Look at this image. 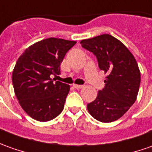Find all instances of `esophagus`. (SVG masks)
<instances>
[{
	"instance_id": "34e87169",
	"label": "esophagus",
	"mask_w": 152,
	"mask_h": 152,
	"mask_svg": "<svg viewBox=\"0 0 152 152\" xmlns=\"http://www.w3.org/2000/svg\"><path fill=\"white\" fill-rule=\"evenodd\" d=\"M73 86H74V88H76V89H81V88H83V87H84V86H82V85H76V84L73 85Z\"/></svg>"
}]
</instances>
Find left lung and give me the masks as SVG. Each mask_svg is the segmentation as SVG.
<instances>
[{
    "instance_id": "obj_1",
    "label": "left lung",
    "mask_w": 152,
    "mask_h": 152,
    "mask_svg": "<svg viewBox=\"0 0 152 152\" xmlns=\"http://www.w3.org/2000/svg\"><path fill=\"white\" fill-rule=\"evenodd\" d=\"M80 43L96 56L99 68L107 74L105 87L98 91L95 101L87 104V110L99 121H115L137 100L141 83L137 61L122 42L109 34Z\"/></svg>"
}]
</instances>
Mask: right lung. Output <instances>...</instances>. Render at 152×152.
<instances>
[{"mask_svg":"<svg viewBox=\"0 0 152 152\" xmlns=\"http://www.w3.org/2000/svg\"><path fill=\"white\" fill-rule=\"evenodd\" d=\"M76 41L47 38L29 46L20 56L12 72L15 96L27 115L48 121L63 111L70 86L55 81L60 66Z\"/></svg>","mask_w":152,"mask_h":152,"instance_id":"right-lung-1","label":"right lung"}]
</instances>
